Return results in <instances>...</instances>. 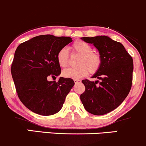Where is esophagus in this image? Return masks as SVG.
<instances>
[{"instance_id":"esophagus-1","label":"esophagus","mask_w":146,"mask_h":146,"mask_svg":"<svg viewBox=\"0 0 146 146\" xmlns=\"http://www.w3.org/2000/svg\"><path fill=\"white\" fill-rule=\"evenodd\" d=\"M74 80V82L76 83V84H78V83H80L81 82V80H78V79H74L73 80Z\"/></svg>"}]
</instances>
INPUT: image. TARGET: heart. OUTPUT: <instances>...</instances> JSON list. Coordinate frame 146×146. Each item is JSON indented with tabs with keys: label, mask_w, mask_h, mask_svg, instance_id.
<instances>
[{
	"label": "heart",
	"mask_w": 146,
	"mask_h": 146,
	"mask_svg": "<svg viewBox=\"0 0 146 146\" xmlns=\"http://www.w3.org/2000/svg\"><path fill=\"white\" fill-rule=\"evenodd\" d=\"M71 49L73 52L80 54L77 62L78 66L64 69L62 75L65 78L79 79L89 73L94 74L98 70L101 64L100 56L92 51L90 45L81 40H76L72 44ZM57 60L61 67H66L69 62L68 51L66 48L60 49L57 54Z\"/></svg>",
	"instance_id": "obj_1"
}]
</instances>
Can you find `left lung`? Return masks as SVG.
<instances>
[{
    "label": "left lung",
    "mask_w": 146,
    "mask_h": 146,
    "mask_svg": "<svg viewBox=\"0 0 146 146\" xmlns=\"http://www.w3.org/2000/svg\"><path fill=\"white\" fill-rule=\"evenodd\" d=\"M98 49L101 60L98 70L91 78L83 80L85 91L80 95L84 109L94 115H104L119 106L127 96L132 82L133 60L122 44L107 36L82 37Z\"/></svg>",
    "instance_id": "8db88e82"
}]
</instances>
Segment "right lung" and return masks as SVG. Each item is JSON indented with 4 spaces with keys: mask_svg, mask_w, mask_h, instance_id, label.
Instances as JSON below:
<instances>
[{
    "mask_svg": "<svg viewBox=\"0 0 146 146\" xmlns=\"http://www.w3.org/2000/svg\"><path fill=\"white\" fill-rule=\"evenodd\" d=\"M73 41L68 36L39 35L21 44L15 51L11 67L16 90L22 103L32 111L50 116L60 111L75 82L60 77L57 54Z\"/></svg>",
    "mask_w": 146,
    "mask_h": 146,
    "instance_id": "obj_1",
    "label": "right lung"
}]
</instances>
